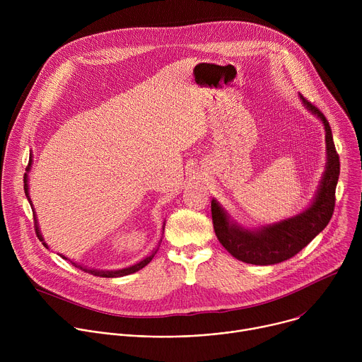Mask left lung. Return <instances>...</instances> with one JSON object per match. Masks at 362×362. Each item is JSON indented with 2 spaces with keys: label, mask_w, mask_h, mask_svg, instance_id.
<instances>
[{
  "label": "left lung",
  "mask_w": 362,
  "mask_h": 362,
  "mask_svg": "<svg viewBox=\"0 0 362 362\" xmlns=\"http://www.w3.org/2000/svg\"><path fill=\"white\" fill-rule=\"evenodd\" d=\"M303 107L322 122L325 129L327 163L318 190L300 214L288 219L245 228L238 223L223 206L214 197L212 221L215 233L222 246L236 259L252 265H275L295 256L329 223L335 206V187L339 177V158L335 150L332 132L325 116L303 95L299 94Z\"/></svg>",
  "instance_id": "left-lung-1"
}]
</instances>
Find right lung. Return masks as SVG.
Listing matches in <instances>:
<instances>
[{
	"instance_id": "right-lung-1",
	"label": "right lung",
	"mask_w": 362,
	"mask_h": 362,
	"mask_svg": "<svg viewBox=\"0 0 362 362\" xmlns=\"http://www.w3.org/2000/svg\"><path fill=\"white\" fill-rule=\"evenodd\" d=\"M31 163H33V154H31V159H30V163H28V168H27V173L24 175V190H25V196H27V199H28V202H30V204H31V209L34 211V206H33V202H31V197H30V192H28V173H30V170H31ZM34 222H35V233H37V236H38V239L42 242V245L48 249V245L44 242V238H42V235H41V230H40V226H38V221H37V215H35V211H34ZM163 230H165V223H163ZM160 242H162V239H160ZM160 242H159V246H160ZM159 246L154 249L150 255H147L146 257H143V259L140 261V262H137V264H134V265H130V267H127V268H122V269H113V271H105V269H93V268H87V267H84V265H81V264H77V262H73V261H70L69 257H66L64 255H62V253H59L63 259H69L76 268H78V269H81V271H84V272H87V274H91V275H95V276H101V278H120V276H126V275H130V274H134V272H137V271H140L141 268H144L153 257H154V255H156V252H158V249H159Z\"/></svg>"
}]
</instances>
